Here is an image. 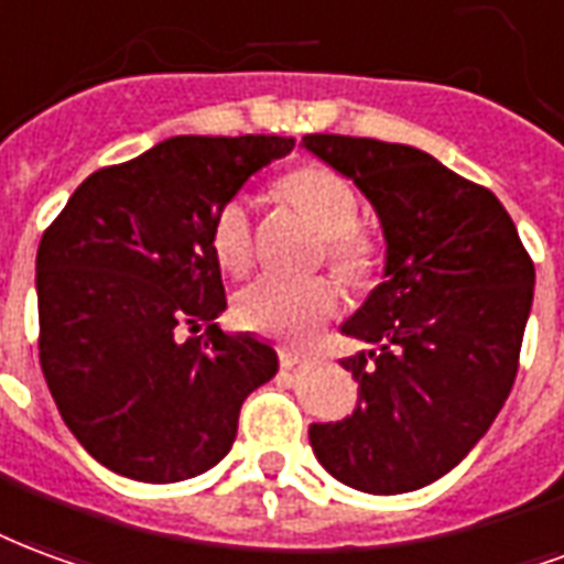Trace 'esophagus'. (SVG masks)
<instances>
[{"instance_id": "1", "label": "esophagus", "mask_w": 564, "mask_h": 564, "mask_svg": "<svg viewBox=\"0 0 564 564\" xmlns=\"http://www.w3.org/2000/svg\"><path fill=\"white\" fill-rule=\"evenodd\" d=\"M303 360H306V357L300 355V351H291V348H282V351H279V364H282V369L300 367Z\"/></svg>"}]
</instances>
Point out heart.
I'll use <instances>...</instances> for the list:
<instances>
[{"mask_svg":"<svg viewBox=\"0 0 564 564\" xmlns=\"http://www.w3.org/2000/svg\"><path fill=\"white\" fill-rule=\"evenodd\" d=\"M279 195L322 234L324 261L351 285H367L378 270V240L357 225L360 200L351 183L324 164H300L279 180ZM209 249L231 273L252 264V213L242 195L228 197L209 225ZM339 288L330 279L258 276L234 297L242 327L288 343H306L339 312Z\"/></svg>","mask_w":564,"mask_h":564,"instance_id":"1","label":"heart"}]
</instances>
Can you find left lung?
Masks as SVG:
<instances>
[{
  "label": "left lung",
  "mask_w": 564,
  "mask_h": 564,
  "mask_svg": "<svg viewBox=\"0 0 564 564\" xmlns=\"http://www.w3.org/2000/svg\"><path fill=\"white\" fill-rule=\"evenodd\" d=\"M303 147L372 200L384 282L343 324L378 345L343 360L351 417L312 423L333 478L376 496L421 490L463 459L513 388L535 264L490 188L405 143L306 134Z\"/></svg>",
  "instance_id": "1"
}]
</instances>
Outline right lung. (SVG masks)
Returning <instances> with one entry per match:
<instances>
[{"instance_id":"add662e5","label":"right lung","mask_w":564,"mask_h":564,"mask_svg":"<svg viewBox=\"0 0 564 564\" xmlns=\"http://www.w3.org/2000/svg\"><path fill=\"white\" fill-rule=\"evenodd\" d=\"M294 138H171L77 186L39 242V360L74 438L126 478L174 484L237 438L242 400L279 357L213 318L228 300L216 209ZM207 323L186 344L180 326Z\"/></svg>"}]
</instances>
